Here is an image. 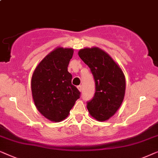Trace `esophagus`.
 Segmentation results:
<instances>
[{"label":"esophagus","mask_w":158,"mask_h":158,"mask_svg":"<svg viewBox=\"0 0 158 158\" xmlns=\"http://www.w3.org/2000/svg\"><path fill=\"white\" fill-rule=\"evenodd\" d=\"M77 89H79L80 92H81V90H82V87H81V85L77 86Z\"/></svg>","instance_id":"obj_1"}]
</instances>
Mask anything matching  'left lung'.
<instances>
[{
  "mask_svg": "<svg viewBox=\"0 0 158 158\" xmlns=\"http://www.w3.org/2000/svg\"><path fill=\"white\" fill-rule=\"evenodd\" d=\"M78 54L89 67L95 82L94 97L87 102L88 110L98 121H106L115 114L123 102L124 74L112 58L98 48H84Z\"/></svg>",
  "mask_w": 158,
  "mask_h": 158,
  "instance_id": "left-lung-1",
  "label": "left lung"
}]
</instances>
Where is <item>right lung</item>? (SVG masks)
<instances>
[{
  "label": "right lung",
  "mask_w": 158,
  "mask_h": 158,
  "mask_svg": "<svg viewBox=\"0 0 158 158\" xmlns=\"http://www.w3.org/2000/svg\"><path fill=\"white\" fill-rule=\"evenodd\" d=\"M71 48H58L40 63L31 77L32 98L37 110L46 118L59 122L66 118L80 92L71 84L68 71Z\"/></svg>",
  "instance_id": "1"
}]
</instances>
